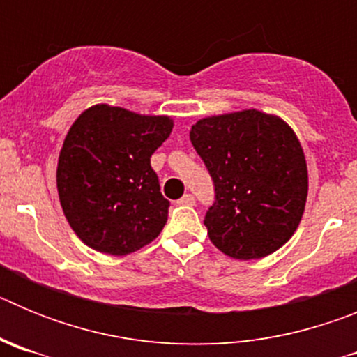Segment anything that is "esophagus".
<instances>
[{
	"label": "esophagus",
	"mask_w": 357,
	"mask_h": 357,
	"mask_svg": "<svg viewBox=\"0 0 357 357\" xmlns=\"http://www.w3.org/2000/svg\"><path fill=\"white\" fill-rule=\"evenodd\" d=\"M178 204H181V206H195V197L189 193L184 195V197L178 200Z\"/></svg>",
	"instance_id": "1"
}]
</instances>
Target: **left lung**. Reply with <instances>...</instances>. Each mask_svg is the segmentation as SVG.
Returning <instances> with one entry per match:
<instances>
[{"label": "left lung", "mask_w": 357, "mask_h": 357, "mask_svg": "<svg viewBox=\"0 0 357 357\" xmlns=\"http://www.w3.org/2000/svg\"><path fill=\"white\" fill-rule=\"evenodd\" d=\"M189 139L214 181L216 200L204 220L214 247L250 261L286 245L309 189L304 150L288 123L245 109L198 119Z\"/></svg>", "instance_id": "left-lung-1"}]
</instances>
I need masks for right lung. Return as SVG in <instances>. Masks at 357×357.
<instances>
[{
    "instance_id": "obj_1",
    "label": "right lung",
    "mask_w": 357,
    "mask_h": 357,
    "mask_svg": "<svg viewBox=\"0 0 357 357\" xmlns=\"http://www.w3.org/2000/svg\"><path fill=\"white\" fill-rule=\"evenodd\" d=\"M173 130L172 116L137 114L96 103L66 134L56 191L75 234L93 250L127 255L151 243L168 222L151 153Z\"/></svg>"
}]
</instances>
